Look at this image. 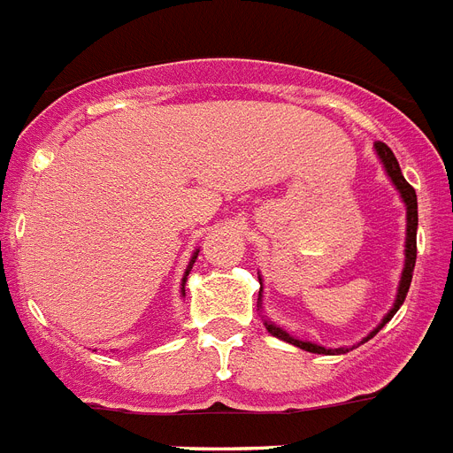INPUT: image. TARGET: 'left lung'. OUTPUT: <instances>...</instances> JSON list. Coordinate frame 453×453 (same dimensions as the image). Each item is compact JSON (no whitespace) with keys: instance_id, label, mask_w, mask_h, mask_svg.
Masks as SVG:
<instances>
[{"instance_id":"8db88e82","label":"left lung","mask_w":453,"mask_h":453,"mask_svg":"<svg viewBox=\"0 0 453 453\" xmlns=\"http://www.w3.org/2000/svg\"><path fill=\"white\" fill-rule=\"evenodd\" d=\"M375 155H377V159L382 162L384 171H387V175H388V180H391V185L398 189L403 203H405V211H407V215H405V218H407V224H405V226H407V229H405V264H403L401 280H398V291H395L394 305H391V310H388L387 315L382 317V321H380V324H377V326L372 328V331H370V334L365 335L364 340H361V342H368L372 335L380 334V331H382V328L388 324V319H391V317H394L395 312L401 310L403 301H405V296H407V291H410V282H412L414 261H417V226H419V215H417V192H414V187L410 185L405 178H403L401 166H398V159L394 157L391 148L377 141ZM259 285H261V289H259V298H257V308L261 310V294H264V280H261V275H259ZM261 319H264V326H266L268 334L275 335V338H280V340H285V342H289V345L301 347V349H305V352L328 354V357H331V354H345V352H349V349H354V345L352 347H335V349H331V347H321V345H317V342H308V340H301V338H296V335H291L289 331H285L282 326H278L275 321L266 319L264 315H261ZM361 342H358V345H361Z\"/></svg>"}]
</instances>
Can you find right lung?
I'll return each instance as SVG.
<instances>
[{"label": "right lung", "instance_id": "right-lung-1", "mask_svg": "<svg viewBox=\"0 0 453 453\" xmlns=\"http://www.w3.org/2000/svg\"><path fill=\"white\" fill-rule=\"evenodd\" d=\"M196 257H199V250H196V252L192 254V259H189V264H187V268H185V275H182V287H180V294L182 296H185V285H187V275H189V271H192V266H194V261H196Z\"/></svg>", "mask_w": 453, "mask_h": 453}]
</instances>
